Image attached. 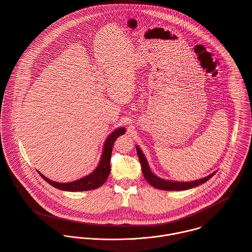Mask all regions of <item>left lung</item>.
Segmentation results:
<instances>
[{
	"label": "left lung",
	"mask_w": 252,
	"mask_h": 252,
	"mask_svg": "<svg viewBox=\"0 0 252 252\" xmlns=\"http://www.w3.org/2000/svg\"><path fill=\"white\" fill-rule=\"evenodd\" d=\"M136 151H137V156L139 158L140 164H141V169H142V173L144 178L146 179V181L153 186L154 188L160 189V190H165V191H182V190H188L194 187H197L201 184H204L205 182H207L209 179H211L216 172L212 173L211 175L202 178L200 180H196V181H192V182H175V181H166L163 180L159 177H157L156 175H154L150 169L149 166L147 163L146 158L144 157L143 153L141 152L140 148L138 146H136Z\"/></svg>",
	"instance_id": "obj_1"
}]
</instances>
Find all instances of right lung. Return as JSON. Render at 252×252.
I'll list each match as a JSON object with an SVG mask.
<instances>
[{"instance_id": "obj_1", "label": "right lung", "mask_w": 252, "mask_h": 252, "mask_svg": "<svg viewBox=\"0 0 252 252\" xmlns=\"http://www.w3.org/2000/svg\"><path fill=\"white\" fill-rule=\"evenodd\" d=\"M126 132L125 127H120L113 131L109 137L106 139V142L104 144L103 154L101 156V161L98 165L97 168L93 173L90 175L84 177L82 179H79L77 181H73L70 183H58L51 181L47 179L45 176H43L39 171L38 174L51 186L63 190V191H70V192H78V191H89L94 190L102 186L108 179L110 172H111V156H112V150L113 145L116 141V139L124 134Z\"/></svg>"}]
</instances>
